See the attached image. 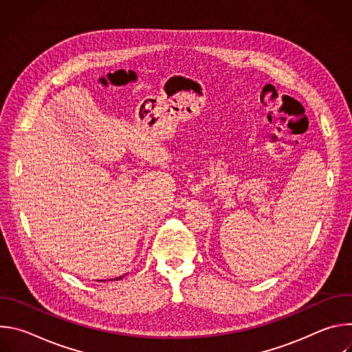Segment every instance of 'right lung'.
I'll use <instances>...</instances> for the list:
<instances>
[{
	"label": "right lung",
	"mask_w": 352,
	"mask_h": 352,
	"mask_svg": "<svg viewBox=\"0 0 352 352\" xmlns=\"http://www.w3.org/2000/svg\"><path fill=\"white\" fill-rule=\"evenodd\" d=\"M121 278H124V276H120V277H116V278H113V281H118V280H121ZM102 281H106V280H102Z\"/></svg>",
	"instance_id": "add662e5"
}]
</instances>
